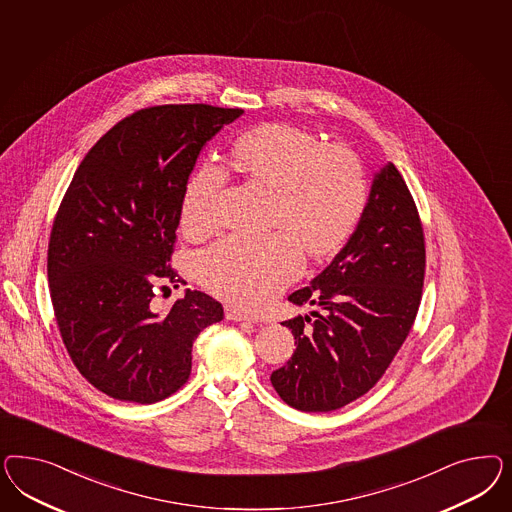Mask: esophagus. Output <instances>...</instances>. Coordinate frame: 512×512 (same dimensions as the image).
<instances>
[{
	"label": "esophagus",
	"mask_w": 512,
	"mask_h": 512,
	"mask_svg": "<svg viewBox=\"0 0 512 512\" xmlns=\"http://www.w3.org/2000/svg\"><path fill=\"white\" fill-rule=\"evenodd\" d=\"M225 317L229 321H248V323H261V317L259 315H253L249 311L238 310L234 306H227L225 308Z\"/></svg>",
	"instance_id": "1"
}]
</instances>
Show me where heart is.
I'll return each mask as SVG.
<instances>
[{
    "instance_id": "b5f03b06",
    "label": "heart",
    "mask_w": 512,
    "mask_h": 512,
    "mask_svg": "<svg viewBox=\"0 0 512 512\" xmlns=\"http://www.w3.org/2000/svg\"><path fill=\"white\" fill-rule=\"evenodd\" d=\"M229 161L246 180L272 189L266 236L231 234L199 259L202 283L229 302L259 306L302 272L311 257L334 253L362 216L368 186L358 155L341 144H321L287 124L253 127L234 140ZM225 174L204 167L189 180L182 199V227L201 238L217 227V202Z\"/></svg>"
}]
</instances>
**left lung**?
I'll list each match as a JSON object with an SVG mask.
<instances>
[{"mask_svg":"<svg viewBox=\"0 0 512 512\" xmlns=\"http://www.w3.org/2000/svg\"><path fill=\"white\" fill-rule=\"evenodd\" d=\"M426 270L424 229L400 171L373 178L357 231L334 261L289 300L319 311L283 326L295 336L291 360L270 375L287 405L326 413L355 402L387 372L415 323Z\"/></svg>","mask_w":512,"mask_h":512,"instance_id":"left-lung-1","label":"left lung"}]
</instances>
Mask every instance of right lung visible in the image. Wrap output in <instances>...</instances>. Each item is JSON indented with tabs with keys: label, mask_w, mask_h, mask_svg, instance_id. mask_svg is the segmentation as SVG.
Wrapping results in <instances>:
<instances>
[{
	"label": "right lung",
	"mask_w": 512,
	"mask_h": 512,
	"mask_svg": "<svg viewBox=\"0 0 512 512\" xmlns=\"http://www.w3.org/2000/svg\"><path fill=\"white\" fill-rule=\"evenodd\" d=\"M244 110L140 109L82 159L48 240V285L63 345L80 375L114 400L155 403L184 387L193 341L223 306L186 291L154 310L172 268L189 174L204 144Z\"/></svg>",
	"instance_id": "1"
}]
</instances>
